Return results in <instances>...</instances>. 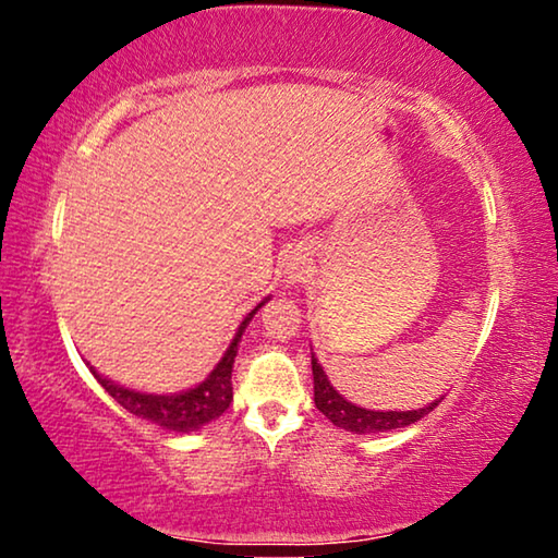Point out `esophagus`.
Masks as SVG:
<instances>
[{
  "label": "esophagus",
  "mask_w": 558,
  "mask_h": 558,
  "mask_svg": "<svg viewBox=\"0 0 558 558\" xmlns=\"http://www.w3.org/2000/svg\"><path fill=\"white\" fill-rule=\"evenodd\" d=\"M310 270V260L305 253H302L300 248H292L288 256H286V266H282V272H286V280L290 282V286H295V282H302L307 276Z\"/></svg>",
  "instance_id": "1"
}]
</instances>
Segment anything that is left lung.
I'll return each instance as SVG.
<instances>
[{
    "label": "left lung",
    "instance_id": "8db88e82",
    "mask_svg": "<svg viewBox=\"0 0 558 558\" xmlns=\"http://www.w3.org/2000/svg\"><path fill=\"white\" fill-rule=\"evenodd\" d=\"M313 379H315V405L323 411L337 428H344L356 436H372V433H386L396 428H405L411 423L421 421L423 415H428L440 399H436L423 409L415 411H374L362 409L352 401H347L332 384H329L323 364H317V356L313 352Z\"/></svg>",
    "mask_w": 558,
    "mask_h": 558
}]
</instances>
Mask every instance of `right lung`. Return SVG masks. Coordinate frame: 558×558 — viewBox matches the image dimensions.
<instances>
[{"label":"right lung","instance_id":"1","mask_svg":"<svg viewBox=\"0 0 558 558\" xmlns=\"http://www.w3.org/2000/svg\"><path fill=\"white\" fill-rule=\"evenodd\" d=\"M268 300L270 295L263 298L258 305L241 319V325L235 329L231 344L219 359V364L214 366L211 374L206 376L202 384L192 386V389L179 391V393H147V391L128 389V386L116 384L112 379H108V376L98 374L96 366H90V372L102 389H106L128 413L137 415V418L157 423L159 428L172 430V433L199 430L202 426H206V423L219 418V415L231 405L233 401L231 372H233L235 354H239L241 337L245 332V327L251 325L253 315H256Z\"/></svg>","mask_w":558,"mask_h":558}]
</instances>
